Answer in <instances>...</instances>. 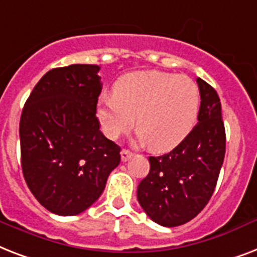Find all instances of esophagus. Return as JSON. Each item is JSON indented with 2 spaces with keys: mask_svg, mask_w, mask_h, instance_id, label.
<instances>
[{
  "mask_svg": "<svg viewBox=\"0 0 257 257\" xmlns=\"http://www.w3.org/2000/svg\"><path fill=\"white\" fill-rule=\"evenodd\" d=\"M133 155H134V154L131 153V151H128V150H122V151H120V159H122V162H127L128 159L133 158Z\"/></svg>",
  "mask_w": 257,
  "mask_h": 257,
  "instance_id": "esophagus-1",
  "label": "esophagus"
}]
</instances>
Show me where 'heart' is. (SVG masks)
I'll use <instances>...</instances> for the list:
<instances>
[{
  "label": "heart",
  "instance_id": "heart-1",
  "mask_svg": "<svg viewBox=\"0 0 257 257\" xmlns=\"http://www.w3.org/2000/svg\"><path fill=\"white\" fill-rule=\"evenodd\" d=\"M200 108L198 85L186 75L157 70L124 74L114 94L98 99L96 118L103 134L116 139L134 126L137 139L153 151L175 149L194 128Z\"/></svg>",
  "mask_w": 257,
  "mask_h": 257
}]
</instances>
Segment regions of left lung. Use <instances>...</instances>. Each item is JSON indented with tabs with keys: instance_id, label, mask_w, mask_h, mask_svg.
<instances>
[{
	"instance_id": "1",
	"label": "left lung",
	"mask_w": 257,
	"mask_h": 257,
	"mask_svg": "<svg viewBox=\"0 0 257 257\" xmlns=\"http://www.w3.org/2000/svg\"><path fill=\"white\" fill-rule=\"evenodd\" d=\"M196 82L202 99L198 124L172 151L149 158V175L137 191L143 211L163 227L184 224L206 207L224 161L220 99L202 78Z\"/></svg>"
}]
</instances>
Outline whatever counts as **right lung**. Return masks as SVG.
<instances>
[{"label":"right lung","mask_w":257,"mask_h":257,"mask_svg":"<svg viewBox=\"0 0 257 257\" xmlns=\"http://www.w3.org/2000/svg\"><path fill=\"white\" fill-rule=\"evenodd\" d=\"M100 67L70 65L47 71L24 106L21 166L29 190L61 216L87 210L120 162V147L96 118Z\"/></svg>","instance_id":"right-lung-1"}]
</instances>
